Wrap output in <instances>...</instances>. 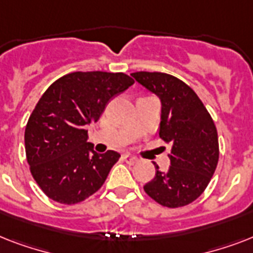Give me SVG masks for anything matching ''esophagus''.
Segmentation results:
<instances>
[{"mask_svg":"<svg viewBox=\"0 0 253 253\" xmlns=\"http://www.w3.org/2000/svg\"><path fill=\"white\" fill-rule=\"evenodd\" d=\"M123 160L127 163V164H135L136 163V158L135 156H132V155H123Z\"/></svg>","mask_w":253,"mask_h":253,"instance_id":"obj_1","label":"esophagus"}]
</instances>
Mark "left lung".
Here are the masks:
<instances>
[{
    "label": "left lung",
    "mask_w": 253,
    "mask_h": 253,
    "mask_svg": "<svg viewBox=\"0 0 253 253\" xmlns=\"http://www.w3.org/2000/svg\"><path fill=\"white\" fill-rule=\"evenodd\" d=\"M131 76L162 102L159 135L170 144V167L159 170L144 192L167 208L192 204L204 193L215 172L219 146L215 125L192 87L162 72H135Z\"/></svg>",
    "instance_id": "8db88e82"
}]
</instances>
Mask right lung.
I'll return each instance as SVG.
<instances>
[{
	"instance_id": "right-lung-1",
	"label": "right lung",
	"mask_w": 253,
	"mask_h": 253,
	"mask_svg": "<svg viewBox=\"0 0 253 253\" xmlns=\"http://www.w3.org/2000/svg\"><path fill=\"white\" fill-rule=\"evenodd\" d=\"M132 84L121 72H73L44 91L26 126L25 147L31 174L45 196L75 205L102 186L121 155L97 154L85 128Z\"/></svg>"
}]
</instances>
